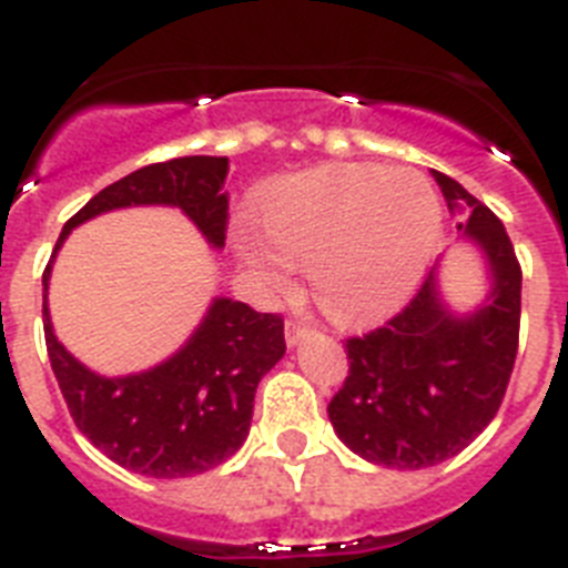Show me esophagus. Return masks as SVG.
<instances>
[{"mask_svg": "<svg viewBox=\"0 0 568 568\" xmlns=\"http://www.w3.org/2000/svg\"><path fill=\"white\" fill-rule=\"evenodd\" d=\"M305 334H308V325L297 323V320H288V323H285V343L288 345L303 343Z\"/></svg>", "mask_w": 568, "mask_h": 568, "instance_id": "esophagus-1", "label": "esophagus"}]
</instances>
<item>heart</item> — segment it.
Instances as JSON below:
<instances>
[{"label": "heart", "instance_id": "1", "mask_svg": "<svg viewBox=\"0 0 568 568\" xmlns=\"http://www.w3.org/2000/svg\"><path fill=\"white\" fill-rule=\"evenodd\" d=\"M243 260L268 291L305 265L308 285L334 323H372L400 308L420 285L443 214L432 182L412 168L323 165L277 182L256 202Z\"/></svg>", "mask_w": 568, "mask_h": 568}]
</instances>
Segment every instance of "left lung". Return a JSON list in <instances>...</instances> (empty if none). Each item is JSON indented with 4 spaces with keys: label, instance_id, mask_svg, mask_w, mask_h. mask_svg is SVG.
Returning a JSON list of instances; mask_svg holds the SVG:
<instances>
[{
    "label": "left lung",
    "instance_id": "obj_1",
    "mask_svg": "<svg viewBox=\"0 0 568 568\" xmlns=\"http://www.w3.org/2000/svg\"><path fill=\"white\" fill-rule=\"evenodd\" d=\"M457 231L489 265V297L448 312L434 271L400 314L345 339L348 377L328 403L339 440L386 468H426L455 457L495 420L520 337L523 271L503 223L460 182L434 171Z\"/></svg>",
    "mask_w": 568,
    "mask_h": 568
}]
</instances>
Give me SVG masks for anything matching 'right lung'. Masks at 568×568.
Listing matches in <instances>:
<instances>
[{"label": "right lung", "mask_w": 568, "mask_h": 568, "mask_svg": "<svg viewBox=\"0 0 568 568\" xmlns=\"http://www.w3.org/2000/svg\"><path fill=\"white\" fill-rule=\"evenodd\" d=\"M229 156H180L122 176L85 202L62 229L128 205H176L194 220L214 248L229 225ZM45 285V345L73 423L113 463L148 477H191L229 460L243 446L254 414V394L265 372L285 354L283 317L216 297L200 328L174 357L128 377H102L65 352L53 334Z\"/></svg>", "instance_id": "right-lung-1"}]
</instances>
